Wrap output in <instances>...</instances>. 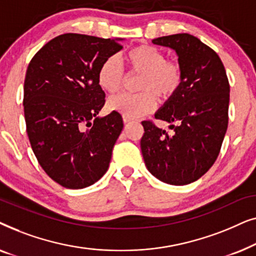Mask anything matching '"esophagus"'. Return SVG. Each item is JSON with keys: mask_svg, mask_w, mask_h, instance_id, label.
<instances>
[{"mask_svg": "<svg viewBox=\"0 0 256 256\" xmlns=\"http://www.w3.org/2000/svg\"><path fill=\"white\" fill-rule=\"evenodd\" d=\"M130 121H132V118L124 116V124H129V122H130Z\"/></svg>", "mask_w": 256, "mask_h": 256, "instance_id": "34e87169", "label": "esophagus"}]
</instances>
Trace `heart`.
<instances>
[{"label": "heart", "instance_id": "heart-1", "mask_svg": "<svg viewBox=\"0 0 256 256\" xmlns=\"http://www.w3.org/2000/svg\"><path fill=\"white\" fill-rule=\"evenodd\" d=\"M130 74H141L138 88L141 93H124L108 101V108L122 116L141 118L155 110L156 96L169 100L180 90L184 80L183 68L176 60L166 59L160 48L142 44L132 48L124 54ZM98 85L104 92L114 94L124 86L126 74L116 57L112 56L102 62L98 70Z\"/></svg>", "mask_w": 256, "mask_h": 256}]
</instances>
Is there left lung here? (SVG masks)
<instances>
[{"instance_id": "8db88e82", "label": "left lung", "mask_w": 256, "mask_h": 256, "mask_svg": "<svg viewBox=\"0 0 256 256\" xmlns=\"http://www.w3.org/2000/svg\"><path fill=\"white\" fill-rule=\"evenodd\" d=\"M152 43L176 51L184 80L155 114L169 122L172 134L142 121L143 160L157 180L186 185L208 172L220 152L228 126V79L216 51L192 34L163 36Z\"/></svg>"}]
</instances>
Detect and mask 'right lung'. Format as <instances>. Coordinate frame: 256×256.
Wrapping results in <instances>:
<instances>
[{"mask_svg":"<svg viewBox=\"0 0 256 256\" xmlns=\"http://www.w3.org/2000/svg\"><path fill=\"white\" fill-rule=\"evenodd\" d=\"M80 34H64L44 45L28 66L24 118L34 156L51 180L84 188L110 166L113 146L124 129L121 114H98L104 92L98 70L122 45Z\"/></svg>","mask_w":256,"mask_h":256,"instance_id":"add662e5","label":"right lung"}]
</instances>
